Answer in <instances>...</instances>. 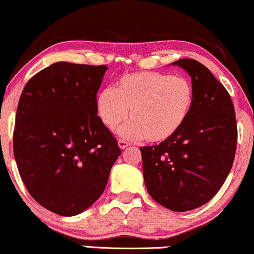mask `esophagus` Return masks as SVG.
I'll return each instance as SVG.
<instances>
[{
    "mask_svg": "<svg viewBox=\"0 0 254 254\" xmlns=\"http://www.w3.org/2000/svg\"><path fill=\"white\" fill-rule=\"evenodd\" d=\"M118 144H119L120 149H125V148H127L128 145H130L129 142H127V141H125V140H119V141H118Z\"/></svg>",
    "mask_w": 254,
    "mask_h": 254,
    "instance_id": "esophagus-1",
    "label": "esophagus"
}]
</instances>
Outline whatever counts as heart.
Here are the masks:
<instances>
[{
    "label": "heart",
    "mask_w": 254,
    "mask_h": 254,
    "mask_svg": "<svg viewBox=\"0 0 254 254\" xmlns=\"http://www.w3.org/2000/svg\"><path fill=\"white\" fill-rule=\"evenodd\" d=\"M194 105V88L189 78L155 71L131 72L121 77L116 90L98 93L96 109L109 129L133 120L121 130L126 137H143L162 143L186 124Z\"/></svg>",
    "instance_id": "1"
}]
</instances>
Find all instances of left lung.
Wrapping results in <instances>:
<instances>
[{
    "instance_id": "8db88e82",
    "label": "left lung",
    "mask_w": 254,
    "mask_h": 254,
    "mask_svg": "<svg viewBox=\"0 0 254 254\" xmlns=\"http://www.w3.org/2000/svg\"><path fill=\"white\" fill-rule=\"evenodd\" d=\"M171 64L190 76L192 112L175 136L140 150L148 193L183 213L207 203L223 185L235 159L237 124L230 95L209 69L193 59Z\"/></svg>"
}]
</instances>
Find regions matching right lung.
I'll use <instances>...</instances> for the list:
<instances>
[{"label":"right lung","mask_w":254,"mask_h":254,"mask_svg":"<svg viewBox=\"0 0 254 254\" xmlns=\"http://www.w3.org/2000/svg\"><path fill=\"white\" fill-rule=\"evenodd\" d=\"M106 65L57 62L26 83L13 130V155L26 190L38 203L74 216L105 190L121 154L97 116V92Z\"/></svg>","instance_id":"obj_1"}]
</instances>
